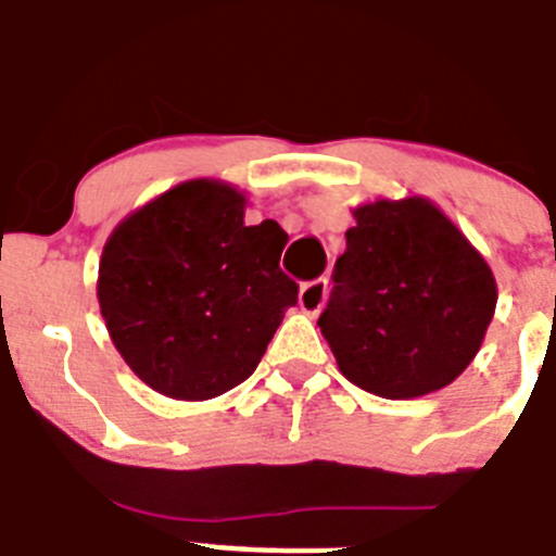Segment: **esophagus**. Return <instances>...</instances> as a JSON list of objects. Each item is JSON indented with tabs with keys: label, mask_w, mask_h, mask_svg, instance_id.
<instances>
[{
	"label": "esophagus",
	"mask_w": 556,
	"mask_h": 556,
	"mask_svg": "<svg viewBox=\"0 0 556 556\" xmlns=\"http://www.w3.org/2000/svg\"><path fill=\"white\" fill-rule=\"evenodd\" d=\"M327 304V279H313L299 290V307L307 315H318Z\"/></svg>",
	"instance_id": "obj_1"
}]
</instances>
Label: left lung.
<instances>
[{"label": "left lung", "instance_id": "left-lung-1", "mask_svg": "<svg viewBox=\"0 0 556 556\" xmlns=\"http://www.w3.org/2000/svg\"><path fill=\"white\" fill-rule=\"evenodd\" d=\"M318 318L340 374L382 399H418L471 365L496 313V277L424 197L352 210Z\"/></svg>", "mask_w": 556, "mask_h": 556}]
</instances>
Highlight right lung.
Listing matches in <instances>:
<instances>
[{"label": "right lung", "instance_id": "1", "mask_svg": "<svg viewBox=\"0 0 556 556\" xmlns=\"http://www.w3.org/2000/svg\"><path fill=\"white\" fill-rule=\"evenodd\" d=\"M247 193L188 179L129 213L102 249L97 299L135 377L179 402L249 379L299 285L279 271L288 235L243 224Z\"/></svg>", "mask_w": 556, "mask_h": 556}]
</instances>
